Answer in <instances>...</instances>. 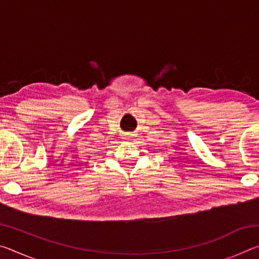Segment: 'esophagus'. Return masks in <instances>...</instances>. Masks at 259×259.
<instances>
[{
  "instance_id": "esophagus-1",
  "label": "esophagus",
  "mask_w": 259,
  "mask_h": 259,
  "mask_svg": "<svg viewBox=\"0 0 259 259\" xmlns=\"http://www.w3.org/2000/svg\"><path fill=\"white\" fill-rule=\"evenodd\" d=\"M124 139H131V137H133V135H130V134H124Z\"/></svg>"
}]
</instances>
